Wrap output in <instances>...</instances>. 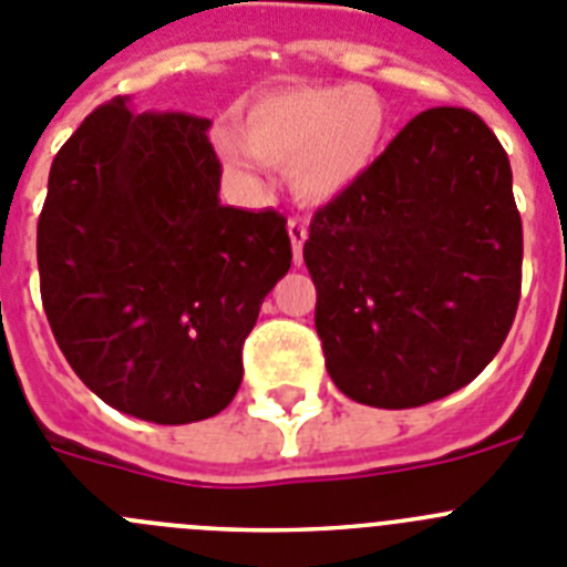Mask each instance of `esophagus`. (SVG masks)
Here are the masks:
<instances>
[{
	"label": "esophagus",
	"mask_w": 567,
	"mask_h": 567,
	"mask_svg": "<svg viewBox=\"0 0 567 567\" xmlns=\"http://www.w3.org/2000/svg\"><path fill=\"white\" fill-rule=\"evenodd\" d=\"M287 227H289V238H292L295 264H303V241L306 236H309V227H306V221L300 219V216H292Z\"/></svg>",
	"instance_id": "1"
}]
</instances>
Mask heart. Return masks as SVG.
<instances>
[{
    "instance_id": "heart-1",
    "label": "heart",
    "mask_w": 567,
    "mask_h": 567,
    "mask_svg": "<svg viewBox=\"0 0 567 567\" xmlns=\"http://www.w3.org/2000/svg\"><path fill=\"white\" fill-rule=\"evenodd\" d=\"M388 140V106L368 86H280L252 97L236 132L219 128L227 168L256 185L258 159L289 165L303 199L329 202L362 179Z\"/></svg>"
}]
</instances>
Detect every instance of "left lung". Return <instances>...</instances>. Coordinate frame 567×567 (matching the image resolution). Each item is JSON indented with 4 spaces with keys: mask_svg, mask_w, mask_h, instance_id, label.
<instances>
[{
    "mask_svg": "<svg viewBox=\"0 0 567 567\" xmlns=\"http://www.w3.org/2000/svg\"><path fill=\"white\" fill-rule=\"evenodd\" d=\"M334 385L419 408L470 385L520 303L523 221L503 145L475 112L415 114L320 207L303 244Z\"/></svg>",
    "mask_w": 567,
    "mask_h": 567,
    "instance_id": "left-lung-1",
    "label": "left lung"
}]
</instances>
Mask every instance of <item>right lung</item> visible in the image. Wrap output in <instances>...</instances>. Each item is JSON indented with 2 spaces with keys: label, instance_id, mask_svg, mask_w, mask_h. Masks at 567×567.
<instances>
[{
  "label": "right lung",
  "instance_id": "right-lung-1",
  "mask_svg": "<svg viewBox=\"0 0 567 567\" xmlns=\"http://www.w3.org/2000/svg\"><path fill=\"white\" fill-rule=\"evenodd\" d=\"M210 121L112 97L55 154L41 303L72 371L121 413L190 424L241 385V348L289 272L287 219L219 202Z\"/></svg>",
  "mask_w": 567,
  "mask_h": 567
}]
</instances>
